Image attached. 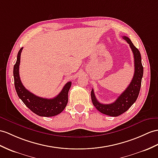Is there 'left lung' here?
<instances>
[{"label":"left lung","instance_id":"8db88e82","mask_svg":"<svg viewBox=\"0 0 158 158\" xmlns=\"http://www.w3.org/2000/svg\"><path fill=\"white\" fill-rule=\"evenodd\" d=\"M123 38L129 44L134 56L135 72L131 82L116 101L110 104L99 102L95 97L93 89L91 91L92 102L96 109L102 114L110 117H117L126 112L136 101L140 91L141 79L143 74V67L141 64V53L139 49L135 48L129 37L123 36Z\"/></svg>","mask_w":158,"mask_h":158}]
</instances>
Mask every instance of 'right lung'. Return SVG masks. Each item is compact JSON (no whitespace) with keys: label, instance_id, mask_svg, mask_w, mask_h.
Returning <instances> with one entry per match:
<instances>
[{"label":"right lung","instance_id":"add662e5","mask_svg":"<svg viewBox=\"0 0 158 158\" xmlns=\"http://www.w3.org/2000/svg\"><path fill=\"white\" fill-rule=\"evenodd\" d=\"M21 48L17 54V61L13 68V76L15 90L18 97L28 108L41 117H53L62 112L68 101V91L72 85L71 82H67L57 97L53 98H41L31 93L23 85L19 76Z\"/></svg>","mask_w":158,"mask_h":158}]
</instances>
